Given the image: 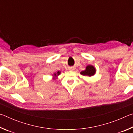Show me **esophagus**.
Returning <instances> with one entry per match:
<instances>
[{
  "mask_svg": "<svg viewBox=\"0 0 133 133\" xmlns=\"http://www.w3.org/2000/svg\"><path fill=\"white\" fill-rule=\"evenodd\" d=\"M75 67H70V68H69V70H71V71H73V70H75Z\"/></svg>",
  "mask_w": 133,
  "mask_h": 133,
  "instance_id": "esophagus-1",
  "label": "esophagus"
}]
</instances>
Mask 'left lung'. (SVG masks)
<instances>
[{
    "instance_id": "1",
    "label": "left lung",
    "mask_w": 133,
    "mask_h": 133,
    "mask_svg": "<svg viewBox=\"0 0 133 133\" xmlns=\"http://www.w3.org/2000/svg\"><path fill=\"white\" fill-rule=\"evenodd\" d=\"M96 73V69L94 67L91 65H88L85 68V70L80 72V74L83 76H92Z\"/></svg>"
}]
</instances>
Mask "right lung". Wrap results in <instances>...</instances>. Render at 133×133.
Segmentation results:
<instances>
[{
  "mask_svg": "<svg viewBox=\"0 0 133 133\" xmlns=\"http://www.w3.org/2000/svg\"><path fill=\"white\" fill-rule=\"evenodd\" d=\"M60 71H58L57 72V73H54V75H53V76H54V77H57V76L60 75Z\"/></svg>",
  "mask_w": 133,
  "mask_h": 133,
  "instance_id": "right-lung-1",
  "label": "right lung"
}]
</instances>
